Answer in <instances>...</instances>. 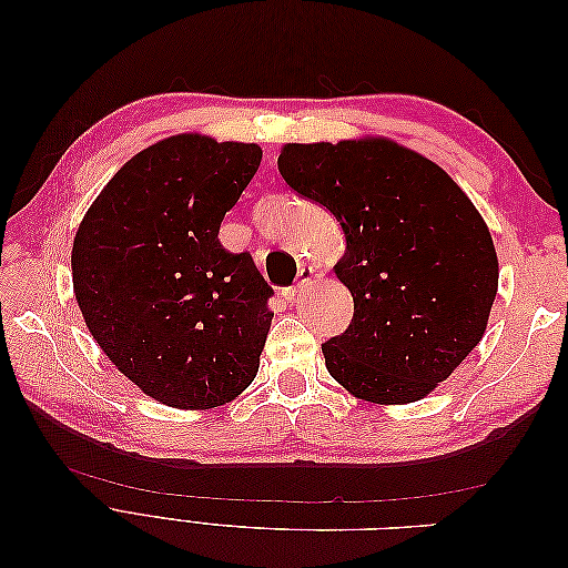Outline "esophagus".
Masks as SVG:
<instances>
[{
    "mask_svg": "<svg viewBox=\"0 0 568 568\" xmlns=\"http://www.w3.org/2000/svg\"><path fill=\"white\" fill-rule=\"evenodd\" d=\"M313 277H315L313 267H301V270H298V282H296L294 286H286V288H282V298H284L286 303H294V301H296V296H301V294H303V288L313 282Z\"/></svg>",
    "mask_w": 568,
    "mask_h": 568,
    "instance_id": "obj_1",
    "label": "esophagus"
}]
</instances>
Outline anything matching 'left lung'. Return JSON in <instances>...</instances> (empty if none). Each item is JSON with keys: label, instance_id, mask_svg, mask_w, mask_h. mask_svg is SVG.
<instances>
[{"label": "left lung", "instance_id": "obj_1", "mask_svg": "<svg viewBox=\"0 0 568 568\" xmlns=\"http://www.w3.org/2000/svg\"><path fill=\"white\" fill-rule=\"evenodd\" d=\"M280 173L346 234L334 267L348 329L322 343L334 379L369 403H415L486 332L497 255L484 217L436 163L388 140L286 144Z\"/></svg>", "mask_w": 568, "mask_h": 568}]
</instances>
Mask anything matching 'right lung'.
I'll use <instances>...</instances> for the list:
<instances>
[{
    "instance_id": "add662e5",
    "label": "right lung",
    "mask_w": 568,
    "mask_h": 568,
    "mask_svg": "<svg viewBox=\"0 0 568 568\" xmlns=\"http://www.w3.org/2000/svg\"><path fill=\"white\" fill-rule=\"evenodd\" d=\"M255 144L178 134L118 170L80 222L73 288L94 341L151 398L209 409L257 374L272 286L217 232L261 165Z\"/></svg>"
}]
</instances>
